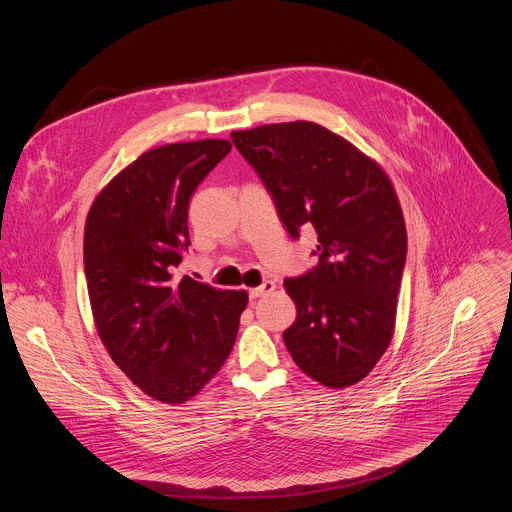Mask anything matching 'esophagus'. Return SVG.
I'll list each match as a JSON object with an SVG mask.
<instances>
[{"mask_svg":"<svg viewBox=\"0 0 512 512\" xmlns=\"http://www.w3.org/2000/svg\"><path fill=\"white\" fill-rule=\"evenodd\" d=\"M275 288H277V284L273 283V281H265L261 286L251 288V290H249V296H251V298H261V296L271 294Z\"/></svg>","mask_w":512,"mask_h":512,"instance_id":"34e87169","label":"esophagus"}]
</instances>
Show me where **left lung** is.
Listing matches in <instances>:
<instances>
[{
	"instance_id": "obj_1",
	"label": "left lung",
	"mask_w": 512,
	"mask_h": 512,
	"mask_svg": "<svg viewBox=\"0 0 512 512\" xmlns=\"http://www.w3.org/2000/svg\"><path fill=\"white\" fill-rule=\"evenodd\" d=\"M231 141L261 176L286 231L318 235V265L284 281L296 304L283 334L288 353L324 387L359 383L395 334L406 226L391 178L312 121L233 131Z\"/></svg>"
}]
</instances>
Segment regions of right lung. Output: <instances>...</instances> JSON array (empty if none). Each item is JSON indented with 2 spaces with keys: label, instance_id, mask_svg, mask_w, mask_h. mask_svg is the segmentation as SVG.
Wrapping results in <instances>:
<instances>
[{
  "label": "right lung",
  "instance_id": "right-lung-1",
  "mask_svg": "<svg viewBox=\"0 0 512 512\" xmlns=\"http://www.w3.org/2000/svg\"><path fill=\"white\" fill-rule=\"evenodd\" d=\"M231 151L226 139L143 153L102 188L84 228L94 324L115 365L165 404L198 395L237 338L245 290L174 279L196 186Z\"/></svg>",
  "mask_w": 512,
  "mask_h": 512
}]
</instances>
